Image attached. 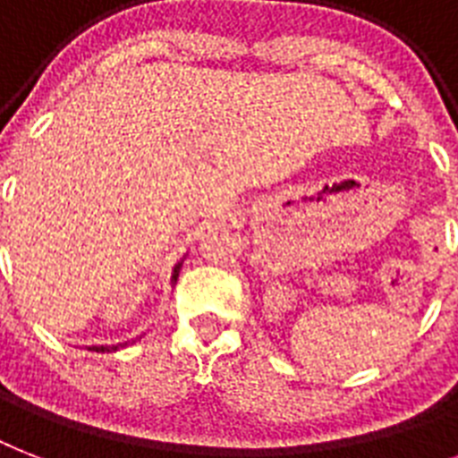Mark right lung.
<instances>
[{"mask_svg":"<svg viewBox=\"0 0 458 458\" xmlns=\"http://www.w3.org/2000/svg\"><path fill=\"white\" fill-rule=\"evenodd\" d=\"M182 261H185V259H180L178 264L173 266V273H171V285L175 287V283H178V276H180V268H182ZM140 337H142V335H140ZM138 337V340H140ZM135 342V340H132ZM128 344H131V342H118V344H92V347H89V352H118V349H123V347H128Z\"/></svg>","mask_w":458,"mask_h":458,"instance_id":"right-lung-1","label":"right lung"}]
</instances>
